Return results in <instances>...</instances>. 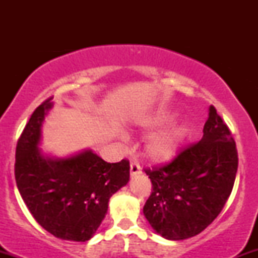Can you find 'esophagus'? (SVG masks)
<instances>
[{
	"label": "esophagus",
	"mask_w": 258,
	"mask_h": 258,
	"mask_svg": "<svg viewBox=\"0 0 258 258\" xmlns=\"http://www.w3.org/2000/svg\"><path fill=\"white\" fill-rule=\"evenodd\" d=\"M130 171H131V176L132 177L137 176V174L142 172L141 166H139L137 162H131V165H130Z\"/></svg>",
	"instance_id": "obj_1"
}]
</instances>
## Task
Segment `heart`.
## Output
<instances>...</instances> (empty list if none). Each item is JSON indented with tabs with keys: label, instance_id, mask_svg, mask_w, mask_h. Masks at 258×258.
Wrapping results in <instances>:
<instances>
[{
	"label": "heart",
	"instance_id": "obj_1",
	"mask_svg": "<svg viewBox=\"0 0 258 258\" xmlns=\"http://www.w3.org/2000/svg\"><path fill=\"white\" fill-rule=\"evenodd\" d=\"M172 114H156L144 121V126L148 130H158L167 125L173 120ZM189 133V126L186 123H177L164 131L156 133L144 147V154L153 162H166L178 153L183 141Z\"/></svg>",
	"mask_w": 258,
	"mask_h": 258
}]
</instances>
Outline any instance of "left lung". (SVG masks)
<instances>
[{
  "instance_id": "obj_1",
  "label": "left lung",
  "mask_w": 258,
  "mask_h": 258,
  "mask_svg": "<svg viewBox=\"0 0 258 258\" xmlns=\"http://www.w3.org/2000/svg\"><path fill=\"white\" fill-rule=\"evenodd\" d=\"M198 143L164 166L147 168L153 191L143 214L156 233L184 240L203 232L220 215L238 171V152L230 130L214 105Z\"/></svg>"
}]
</instances>
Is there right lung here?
Returning a JSON list of instances; mask_svg holds the SVG:
<instances>
[{
	"label": "right lung",
	"instance_id": "add662e5",
	"mask_svg": "<svg viewBox=\"0 0 258 258\" xmlns=\"http://www.w3.org/2000/svg\"><path fill=\"white\" fill-rule=\"evenodd\" d=\"M52 98L32 112L16 149L17 186L34 218L55 238L90 240L108 212L109 199L130 180V162L110 164L92 150L51 158L38 148Z\"/></svg>",
	"mask_w": 258,
	"mask_h": 258
}]
</instances>
